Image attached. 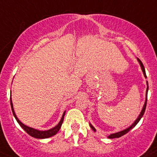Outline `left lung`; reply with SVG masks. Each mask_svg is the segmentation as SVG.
<instances>
[{
    "label": "left lung",
    "instance_id": "1",
    "mask_svg": "<svg viewBox=\"0 0 157 157\" xmlns=\"http://www.w3.org/2000/svg\"><path fill=\"white\" fill-rule=\"evenodd\" d=\"M137 59H138V63H139V64H140L141 68H142V72H143L144 76H145V78H146V74H145V68H144L143 64H142V62H141V60L139 59H138V58H137ZM146 84H147V88H146V93H145V104H144L143 107H142V111H141L140 114H139V116H138V118H137V119L135 120V121H134V123L132 124H131V126H129V127H128V128H127L126 129H124V130H123V131H119V132H117V133L111 134V135H108V136H107V138H111V139H112V138H120V137L123 136V135H125V134L128 133V132H129V131H131V130L132 129V128H135V127L136 126V124H138V122H139V121H140V120H141V118H142V116L144 115V113H145V107H146V103H147V94H148V90H149V85H148V82L147 81H146ZM90 124V127H91V129H92L94 131H96L95 128H94V127H93L91 124Z\"/></svg>",
    "mask_w": 157,
    "mask_h": 157
}]
</instances>
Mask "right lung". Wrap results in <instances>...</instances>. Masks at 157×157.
<instances>
[{
	"mask_svg": "<svg viewBox=\"0 0 157 157\" xmlns=\"http://www.w3.org/2000/svg\"><path fill=\"white\" fill-rule=\"evenodd\" d=\"M10 102H11V107H12V113H13V115H14V117H15V120L17 121V122L19 123V124L20 125L21 128H22L24 131H26V133L29 134L30 136L33 137V138H39V139H43V138H50V137L54 136L55 135H56V134L58 133V131H59V129H60V128H61V126H62V124H63V120H64V116H65V113H66V111L63 113V117H62L61 120H60V121H59V124H58L56 127L51 128V129H49V130H47V131H39V130L34 129V128H30V127L26 126V125H25L24 124H22V123L21 122L19 119H18V117H16V115H15V111H14V108H13V104H12V97H10Z\"/></svg>",
	"mask_w": 157,
	"mask_h": 157,
	"instance_id": "add662e5",
	"label": "right lung"
}]
</instances>
